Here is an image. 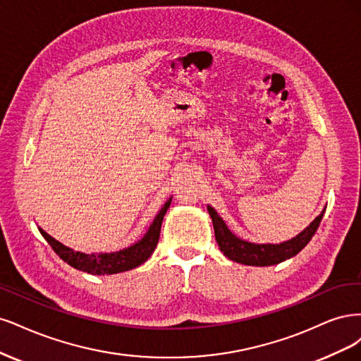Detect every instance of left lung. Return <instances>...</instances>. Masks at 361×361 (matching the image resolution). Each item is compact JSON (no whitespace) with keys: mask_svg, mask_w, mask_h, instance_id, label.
<instances>
[{"mask_svg":"<svg viewBox=\"0 0 361 361\" xmlns=\"http://www.w3.org/2000/svg\"><path fill=\"white\" fill-rule=\"evenodd\" d=\"M208 213H210L213 220L214 235L219 244V249L224 252L225 257L244 265L258 267L274 265L295 257L300 250H303L306 247V244L312 240V237L315 235L324 216L322 212L300 235L289 241L281 244H253L243 241L232 234L225 225L222 217L216 213L213 207H208Z\"/></svg>","mask_w":361,"mask_h":361,"instance_id":"8db88e82","label":"left lung"}]
</instances>
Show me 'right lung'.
Here are the masks:
<instances>
[{"mask_svg": "<svg viewBox=\"0 0 361 361\" xmlns=\"http://www.w3.org/2000/svg\"><path fill=\"white\" fill-rule=\"evenodd\" d=\"M169 205H171V200L161 207V210L156 216L153 225L149 226L144 238L139 240L130 247L114 252V253L88 255V253L75 252L72 249L66 247L60 241L52 238L49 234H46L42 228H39V231L43 235V238L51 244V247L54 249V252L58 255V257L68 265H72L73 269L90 273V274H97V276L115 274V273L132 270L135 267L144 264L151 257V253L154 252L159 243L161 220H164V216L166 214Z\"/></svg>", "mask_w": 361, "mask_h": 361, "instance_id": "1", "label": "right lung"}]
</instances>
